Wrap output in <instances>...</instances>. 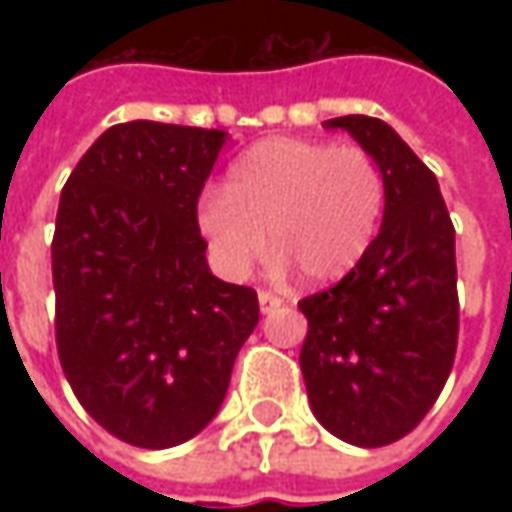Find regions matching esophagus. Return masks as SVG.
Here are the masks:
<instances>
[{
    "label": "esophagus",
    "mask_w": 512,
    "mask_h": 512,
    "mask_svg": "<svg viewBox=\"0 0 512 512\" xmlns=\"http://www.w3.org/2000/svg\"><path fill=\"white\" fill-rule=\"evenodd\" d=\"M276 307H282V299L273 296V293H267V290H259V310L262 313H273Z\"/></svg>",
    "instance_id": "obj_1"
}]
</instances>
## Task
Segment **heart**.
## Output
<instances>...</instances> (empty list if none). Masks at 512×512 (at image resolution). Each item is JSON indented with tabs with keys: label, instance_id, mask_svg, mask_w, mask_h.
<instances>
[{
	"label": "heart",
	"instance_id": "b5f03b06",
	"mask_svg": "<svg viewBox=\"0 0 512 512\" xmlns=\"http://www.w3.org/2000/svg\"><path fill=\"white\" fill-rule=\"evenodd\" d=\"M384 199L382 168L359 145L270 136L230 165L225 193L199 199L196 225L227 279L247 276L270 239L279 273L293 265L310 285H330L370 250Z\"/></svg>",
	"mask_w": 512,
	"mask_h": 512
}]
</instances>
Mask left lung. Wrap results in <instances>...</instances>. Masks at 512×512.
Here are the masks:
<instances>
[{
    "label": "left lung",
    "instance_id": "1",
    "mask_svg": "<svg viewBox=\"0 0 512 512\" xmlns=\"http://www.w3.org/2000/svg\"><path fill=\"white\" fill-rule=\"evenodd\" d=\"M382 168L379 236L339 285L307 296L299 353L310 410L356 447L399 442L439 399L459 339L456 230L433 170L373 116L327 119Z\"/></svg>",
    "mask_w": 512,
    "mask_h": 512
}]
</instances>
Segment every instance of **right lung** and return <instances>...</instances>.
Listing matches in <instances>:
<instances>
[{"mask_svg":"<svg viewBox=\"0 0 512 512\" xmlns=\"http://www.w3.org/2000/svg\"><path fill=\"white\" fill-rule=\"evenodd\" d=\"M225 142V130L113 125L59 199V362L90 416L136 447L165 450L205 430L259 325L256 290L210 273L196 225Z\"/></svg>","mask_w":512,"mask_h":512,"instance_id":"obj_1","label":"right lung"}]
</instances>
